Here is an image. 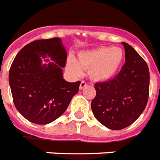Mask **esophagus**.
<instances>
[{
	"label": "esophagus",
	"mask_w": 160,
	"mask_h": 160,
	"mask_svg": "<svg viewBox=\"0 0 160 160\" xmlns=\"http://www.w3.org/2000/svg\"><path fill=\"white\" fill-rule=\"evenodd\" d=\"M86 86H87V83H86V82L82 81L81 83H80V86H79V88H80V90H82V89H83V88H84Z\"/></svg>",
	"instance_id": "1"
}]
</instances>
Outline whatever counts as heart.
<instances>
[{
  "mask_svg": "<svg viewBox=\"0 0 160 160\" xmlns=\"http://www.w3.org/2000/svg\"><path fill=\"white\" fill-rule=\"evenodd\" d=\"M124 52L113 46L99 47L81 52L78 55V62L69 60L67 69L73 76H80L82 69H89L90 77L95 81H107L117 73L124 61Z\"/></svg>",
  "mask_w": 160,
  "mask_h": 160,
  "instance_id": "1",
  "label": "heart"
}]
</instances>
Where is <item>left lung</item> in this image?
<instances>
[{
    "instance_id": "left-lung-1",
    "label": "left lung",
    "mask_w": 160,
    "mask_h": 160,
    "mask_svg": "<svg viewBox=\"0 0 160 160\" xmlns=\"http://www.w3.org/2000/svg\"><path fill=\"white\" fill-rule=\"evenodd\" d=\"M125 63L113 78L95 83L96 95L91 109L97 121L113 130L125 129L140 117L147 106L150 73L147 62L122 42Z\"/></svg>"
}]
</instances>
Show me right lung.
Instances as JSON below:
<instances>
[{"instance_id": "obj_1", "label": "right lung", "mask_w": 160, "mask_h": 160, "mask_svg": "<svg viewBox=\"0 0 160 160\" xmlns=\"http://www.w3.org/2000/svg\"><path fill=\"white\" fill-rule=\"evenodd\" d=\"M48 55L54 62L42 65ZM67 53L60 38L35 40L18 52L12 63L9 82L13 103L27 120L46 125L66 110L81 82L63 78ZM48 61V60H47Z\"/></svg>"}]
</instances>
